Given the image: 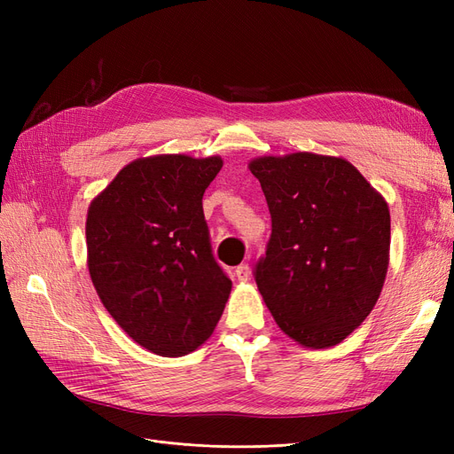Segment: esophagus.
<instances>
[{
    "mask_svg": "<svg viewBox=\"0 0 454 454\" xmlns=\"http://www.w3.org/2000/svg\"><path fill=\"white\" fill-rule=\"evenodd\" d=\"M235 277H237V280H239V282H246V280L250 278V267L246 265V263L239 265V267L235 269Z\"/></svg>",
    "mask_w": 454,
    "mask_h": 454,
    "instance_id": "esophagus-1",
    "label": "esophagus"
}]
</instances>
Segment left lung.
<instances>
[{
  "instance_id": "1",
  "label": "left lung",
  "mask_w": 454,
  "mask_h": 454,
  "mask_svg": "<svg viewBox=\"0 0 454 454\" xmlns=\"http://www.w3.org/2000/svg\"><path fill=\"white\" fill-rule=\"evenodd\" d=\"M272 219L259 294L307 348L345 340L373 310L390 261V210L342 157L297 151L248 162Z\"/></svg>"
}]
</instances>
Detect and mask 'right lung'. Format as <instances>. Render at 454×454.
Masks as SVG:
<instances>
[{
	"label": "right lung",
	"mask_w": 454,
	"mask_h": 454,
	"mask_svg": "<svg viewBox=\"0 0 454 454\" xmlns=\"http://www.w3.org/2000/svg\"><path fill=\"white\" fill-rule=\"evenodd\" d=\"M222 167L219 155L136 159L89 206L94 290L122 332L164 358L208 340L231 294L202 212L204 191Z\"/></svg>",
	"instance_id": "add662e5"
}]
</instances>
